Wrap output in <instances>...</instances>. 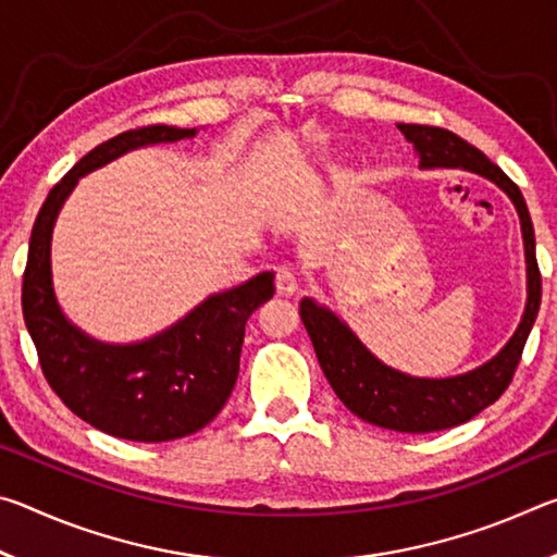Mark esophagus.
<instances>
[{"instance_id":"esophagus-1","label":"esophagus","mask_w":557,"mask_h":557,"mask_svg":"<svg viewBox=\"0 0 557 557\" xmlns=\"http://www.w3.org/2000/svg\"><path fill=\"white\" fill-rule=\"evenodd\" d=\"M275 287H277V295L280 297H292L297 292V277L295 272H292L289 268H280L277 275H275Z\"/></svg>"}]
</instances>
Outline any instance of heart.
Instances as JSON below:
<instances>
[{"label": "heart", "instance_id": "1", "mask_svg": "<svg viewBox=\"0 0 557 557\" xmlns=\"http://www.w3.org/2000/svg\"><path fill=\"white\" fill-rule=\"evenodd\" d=\"M326 172H334V166H326Z\"/></svg>", "mask_w": 557, "mask_h": 557}]
</instances>
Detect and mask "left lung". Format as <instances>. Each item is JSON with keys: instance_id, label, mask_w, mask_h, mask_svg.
Segmentation results:
<instances>
[{"instance_id": "left-lung-1", "label": "left lung", "mask_w": 557, "mask_h": 557, "mask_svg": "<svg viewBox=\"0 0 557 557\" xmlns=\"http://www.w3.org/2000/svg\"><path fill=\"white\" fill-rule=\"evenodd\" d=\"M420 159V169H465L496 184L511 199L521 221L525 250V309L502 351L467 373L447 379H420L385 366L358 338L351 326L312 297L299 301V317L329 385L358 418L395 432H435L461 425L502 398L521 361L525 338L541 309V272L535 262V233L523 194L482 149L455 132L428 125H398Z\"/></svg>"}]
</instances>
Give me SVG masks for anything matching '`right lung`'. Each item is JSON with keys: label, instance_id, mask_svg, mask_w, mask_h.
Here are the masks:
<instances>
[{"label": "right lung", "instance_id": "right-lung-1", "mask_svg": "<svg viewBox=\"0 0 557 557\" xmlns=\"http://www.w3.org/2000/svg\"><path fill=\"white\" fill-rule=\"evenodd\" d=\"M196 132L152 125L98 145L51 188L32 231L22 309L41 371L81 420L112 437L169 442L209 425L238 379L245 322L275 295V272H260L209 295L164 332L129 344L100 342L63 314L53 289L51 240L73 188L132 149L191 139Z\"/></svg>", "mask_w": 557, "mask_h": 557}]
</instances>
